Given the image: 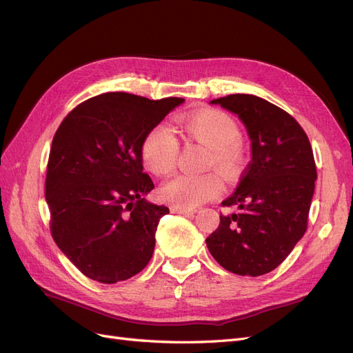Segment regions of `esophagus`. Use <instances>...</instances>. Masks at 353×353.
I'll return each instance as SVG.
<instances>
[{
  "instance_id": "34e87169",
  "label": "esophagus",
  "mask_w": 353,
  "mask_h": 353,
  "mask_svg": "<svg viewBox=\"0 0 353 353\" xmlns=\"http://www.w3.org/2000/svg\"><path fill=\"white\" fill-rule=\"evenodd\" d=\"M174 213H181V215H188V213H194V209H187V208H181V206H172L170 208Z\"/></svg>"
}]
</instances>
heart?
<instances>
[{"label": "heart", "mask_w": 353, "mask_h": 353, "mask_svg": "<svg viewBox=\"0 0 353 353\" xmlns=\"http://www.w3.org/2000/svg\"><path fill=\"white\" fill-rule=\"evenodd\" d=\"M183 131L193 140L209 147L208 166H215L225 176H236L244 165L241 130L228 113L216 109H201L179 117ZM179 145L174 132L163 123L153 126L144 137L140 156L144 168L156 176L174 172ZM216 172L201 175H176L160 188V197L174 206L194 208L222 191Z\"/></svg>", "instance_id": "heart-1"}]
</instances>
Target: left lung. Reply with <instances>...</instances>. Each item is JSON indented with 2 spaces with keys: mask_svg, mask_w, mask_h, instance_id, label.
Segmentation results:
<instances>
[{
  "mask_svg": "<svg viewBox=\"0 0 353 353\" xmlns=\"http://www.w3.org/2000/svg\"><path fill=\"white\" fill-rule=\"evenodd\" d=\"M210 104L240 117L252 160L222 201L232 212L221 215L206 244L222 268L259 276L275 270L306 231L316 179L312 147L293 116L256 95L231 94Z\"/></svg>",
  "mask_w": 353,
  "mask_h": 353,
  "instance_id": "left-lung-1",
  "label": "left lung"
}]
</instances>
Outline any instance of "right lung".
<instances>
[{"instance_id":"1","label":"right lung","mask_w":353,"mask_h":353,"mask_svg":"<svg viewBox=\"0 0 353 353\" xmlns=\"http://www.w3.org/2000/svg\"><path fill=\"white\" fill-rule=\"evenodd\" d=\"M184 99L105 92L77 105L52 138L46 200L59 249L88 279L114 284L152 259L169 209L147 201L154 188L140 156L145 134Z\"/></svg>"}]
</instances>
